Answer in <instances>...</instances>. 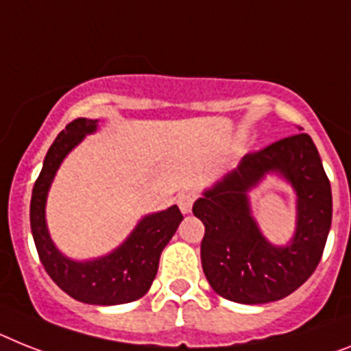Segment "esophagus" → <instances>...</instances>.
<instances>
[{
    "label": "esophagus",
    "mask_w": 351,
    "mask_h": 351,
    "mask_svg": "<svg viewBox=\"0 0 351 351\" xmlns=\"http://www.w3.org/2000/svg\"><path fill=\"white\" fill-rule=\"evenodd\" d=\"M176 203H178V207H180L182 214H189L191 208H193V203H194V194L193 193H184L178 196V199H176Z\"/></svg>",
    "instance_id": "1"
}]
</instances>
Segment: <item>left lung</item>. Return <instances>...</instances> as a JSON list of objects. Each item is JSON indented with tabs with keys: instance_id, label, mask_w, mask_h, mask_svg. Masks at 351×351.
I'll return each instance as SVG.
<instances>
[{
	"instance_id": "1",
	"label": "left lung",
	"mask_w": 351,
	"mask_h": 351,
	"mask_svg": "<svg viewBox=\"0 0 351 351\" xmlns=\"http://www.w3.org/2000/svg\"><path fill=\"white\" fill-rule=\"evenodd\" d=\"M276 176L297 196V223L285 245L271 243L252 216L249 194ZM205 225L202 266L219 296L244 305L289 296L319 264L332 225V189L317 148L307 134L241 158L193 205Z\"/></svg>"
}]
</instances>
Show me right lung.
<instances>
[{"instance_id":"1","label":"right lung","mask_w":351,"mask_h":351,"mask_svg":"<svg viewBox=\"0 0 351 351\" xmlns=\"http://www.w3.org/2000/svg\"><path fill=\"white\" fill-rule=\"evenodd\" d=\"M98 123V119L80 117L57 135L34 185L30 225L44 269L64 293L90 305H121L135 302L148 293L157 275L162 250L175 235L184 216L176 205L146 214L117 248L101 257L75 261L57 248L46 221L49 189L62 162L87 135L96 134Z\"/></svg>"}]
</instances>
